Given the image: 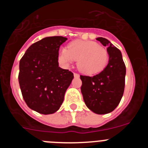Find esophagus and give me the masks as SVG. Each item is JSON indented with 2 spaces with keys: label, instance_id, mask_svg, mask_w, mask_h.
<instances>
[{
  "label": "esophagus",
  "instance_id": "esophagus-1",
  "mask_svg": "<svg viewBox=\"0 0 148 148\" xmlns=\"http://www.w3.org/2000/svg\"><path fill=\"white\" fill-rule=\"evenodd\" d=\"M73 75H74V76L75 77H79V75H78V73H73Z\"/></svg>",
  "mask_w": 148,
  "mask_h": 148
}]
</instances>
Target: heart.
I'll list each match as a JSON object with an SVG mask.
<instances>
[{
    "instance_id": "obj_1",
    "label": "heart",
    "mask_w": 148,
    "mask_h": 148,
    "mask_svg": "<svg viewBox=\"0 0 148 148\" xmlns=\"http://www.w3.org/2000/svg\"><path fill=\"white\" fill-rule=\"evenodd\" d=\"M60 57L66 64L78 60V70L87 75H93L102 71L107 66L109 53L106 48L94 41L78 40L72 42L68 49L62 48Z\"/></svg>"
}]
</instances>
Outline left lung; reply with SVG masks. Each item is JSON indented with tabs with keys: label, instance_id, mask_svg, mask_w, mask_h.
<instances>
[{
	"label": "left lung",
	"instance_id": "left-lung-1",
	"mask_svg": "<svg viewBox=\"0 0 148 148\" xmlns=\"http://www.w3.org/2000/svg\"><path fill=\"white\" fill-rule=\"evenodd\" d=\"M96 40L108 47L109 62L97 75H81V90L85 104L90 110L97 114H107L116 109L122 98L126 66L118 48L104 38H98Z\"/></svg>",
	"mask_w": 148,
	"mask_h": 148
}]
</instances>
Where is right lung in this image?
<instances>
[{"label": "right lung", "mask_w": 148, "mask_h": 148, "mask_svg": "<svg viewBox=\"0 0 148 148\" xmlns=\"http://www.w3.org/2000/svg\"><path fill=\"white\" fill-rule=\"evenodd\" d=\"M62 36L47 37L27 49L19 64L18 82L23 98L30 109L41 114L54 113L64 101L73 73L58 66Z\"/></svg>", "instance_id": "add662e5"}]
</instances>
